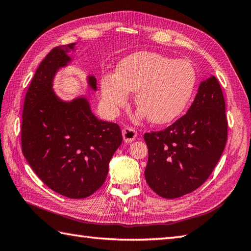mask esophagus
<instances>
[{"instance_id": "esophagus-1", "label": "esophagus", "mask_w": 251, "mask_h": 251, "mask_svg": "<svg viewBox=\"0 0 251 251\" xmlns=\"http://www.w3.org/2000/svg\"><path fill=\"white\" fill-rule=\"evenodd\" d=\"M137 137V131L131 128V127H125L124 129H123V139L126 143H129L132 142Z\"/></svg>"}]
</instances>
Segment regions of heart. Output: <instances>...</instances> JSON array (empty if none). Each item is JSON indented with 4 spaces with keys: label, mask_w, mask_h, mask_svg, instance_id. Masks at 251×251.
Wrapping results in <instances>:
<instances>
[{
    "label": "heart",
    "mask_w": 251,
    "mask_h": 251,
    "mask_svg": "<svg viewBox=\"0 0 251 251\" xmlns=\"http://www.w3.org/2000/svg\"><path fill=\"white\" fill-rule=\"evenodd\" d=\"M195 71L189 62L156 52L140 51L123 59L115 75L101 78V99L109 114L115 115L137 92L135 103L154 124L176 119L188 104L195 85Z\"/></svg>",
    "instance_id": "b5f03b06"
}]
</instances>
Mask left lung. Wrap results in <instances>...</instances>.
<instances>
[{"instance_id":"obj_1","label":"left lung","mask_w":251,"mask_h":251,"mask_svg":"<svg viewBox=\"0 0 251 251\" xmlns=\"http://www.w3.org/2000/svg\"><path fill=\"white\" fill-rule=\"evenodd\" d=\"M143 138L149 151L145 177L157 195L178 199L200 188L220 159L227 138L226 102L218 79L202 81L186 114Z\"/></svg>"}]
</instances>
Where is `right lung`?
I'll list each match as a JSON object with an SVG mask.
<instances>
[{
  "label": "right lung",
  "instance_id": "add662e5",
  "mask_svg": "<svg viewBox=\"0 0 251 251\" xmlns=\"http://www.w3.org/2000/svg\"><path fill=\"white\" fill-rule=\"evenodd\" d=\"M74 45L52 49L37 68L25 98L21 148L50 189L69 199H85L103 184L123 137L119 125L93 114L86 97L63 101L52 89L57 71L72 60L68 52ZM87 82L97 89L95 76Z\"/></svg>",
  "mask_w": 251,
  "mask_h": 251
}]
</instances>
